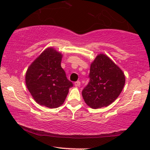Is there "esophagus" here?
Listing matches in <instances>:
<instances>
[{"label":"esophagus","instance_id":"34e87169","mask_svg":"<svg viewBox=\"0 0 150 150\" xmlns=\"http://www.w3.org/2000/svg\"><path fill=\"white\" fill-rule=\"evenodd\" d=\"M74 84H75V87H80V81H77V82H75Z\"/></svg>","mask_w":150,"mask_h":150}]
</instances>
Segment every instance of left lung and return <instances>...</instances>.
I'll return each instance as SVG.
<instances>
[{
	"label": "left lung",
	"mask_w": 150,
	"mask_h": 150,
	"mask_svg": "<svg viewBox=\"0 0 150 150\" xmlns=\"http://www.w3.org/2000/svg\"><path fill=\"white\" fill-rule=\"evenodd\" d=\"M89 81L82 92L89 107L100 108L113 103L124 87V73L104 54L96 57L90 66Z\"/></svg>",
	"instance_id": "obj_1"
}]
</instances>
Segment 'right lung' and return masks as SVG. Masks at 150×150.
Returning a JSON list of instances; mask_svg holds the SVG:
<instances>
[{
  "instance_id": "right-lung-1",
  "label": "right lung",
  "mask_w": 150,
  "mask_h": 150,
  "mask_svg": "<svg viewBox=\"0 0 150 150\" xmlns=\"http://www.w3.org/2000/svg\"><path fill=\"white\" fill-rule=\"evenodd\" d=\"M62 54L53 48L41 53L27 70L25 82L38 104L51 108L61 106L73 86L61 68Z\"/></svg>"
}]
</instances>
